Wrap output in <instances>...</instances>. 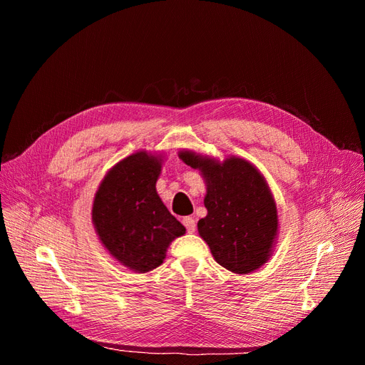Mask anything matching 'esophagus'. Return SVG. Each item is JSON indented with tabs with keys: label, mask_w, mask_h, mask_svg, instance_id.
Segmentation results:
<instances>
[{
	"label": "esophagus",
	"mask_w": 365,
	"mask_h": 365,
	"mask_svg": "<svg viewBox=\"0 0 365 365\" xmlns=\"http://www.w3.org/2000/svg\"><path fill=\"white\" fill-rule=\"evenodd\" d=\"M183 225H185L187 233H194L195 232V220L192 217H185L183 218Z\"/></svg>",
	"instance_id": "esophagus-1"
}]
</instances>
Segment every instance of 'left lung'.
<instances>
[{
	"label": "left lung",
	"instance_id": "8db88e82",
	"mask_svg": "<svg viewBox=\"0 0 365 365\" xmlns=\"http://www.w3.org/2000/svg\"><path fill=\"white\" fill-rule=\"evenodd\" d=\"M179 158L198 170L206 183L207 215L197 227L214 259L237 274L252 273L267 264L276 244L279 217L261 171L237 156L221 162L182 150Z\"/></svg>",
	"mask_w": 365,
	"mask_h": 365
}]
</instances>
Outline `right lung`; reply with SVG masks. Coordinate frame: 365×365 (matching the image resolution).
<instances>
[{"label":"right lung","instance_id":"add662e5","mask_svg":"<svg viewBox=\"0 0 365 365\" xmlns=\"http://www.w3.org/2000/svg\"><path fill=\"white\" fill-rule=\"evenodd\" d=\"M163 159L158 153H133L106 173L93 197L98 240L115 261L135 273L159 267L170 244L186 232L156 191Z\"/></svg>","mask_w":365,"mask_h":365}]
</instances>
